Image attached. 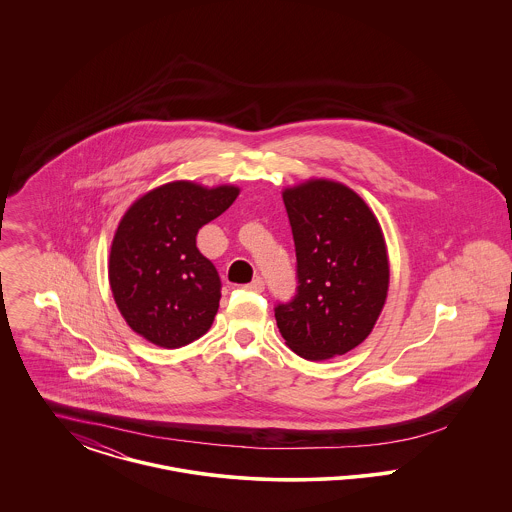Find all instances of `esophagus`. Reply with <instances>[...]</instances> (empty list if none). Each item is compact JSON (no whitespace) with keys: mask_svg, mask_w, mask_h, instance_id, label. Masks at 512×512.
I'll use <instances>...</instances> for the list:
<instances>
[{"mask_svg":"<svg viewBox=\"0 0 512 512\" xmlns=\"http://www.w3.org/2000/svg\"><path fill=\"white\" fill-rule=\"evenodd\" d=\"M245 290H249V292L261 293L263 290H265V280L257 276L253 282H249V284L245 286Z\"/></svg>","mask_w":512,"mask_h":512,"instance_id":"obj_1","label":"esophagus"}]
</instances>
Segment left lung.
Wrapping results in <instances>:
<instances>
[{"label": "left lung", "instance_id": "8db88e82", "mask_svg": "<svg viewBox=\"0 0 512 512\" xmlns=\"http://www.w3.org/2000/svg\"><path fill=\"white\" fill-rule=\"evenodd\" d=\"M297 257V293L274 307L286 345L307 361L366 340L388 297L382 228L365 201L332 180L284 190Z\"/></svg>", "mask_w": 512, "mask_h": 512}]
</instances>
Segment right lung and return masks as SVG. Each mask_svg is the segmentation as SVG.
<instances>
[{"label":"right lung","mask_w":512,"mask_h":512,"mask_svg":"<svg viewBox=\"0 0 512 512\" xmlns=\"http://www.w3.org/2000/svg\"><path fill=\"white\" fill-rule=\"evenodd\" d=\"M238 194L236 186L209 190L178 180L147 192L126 211L111 245L109 284L136 334L176 349L211 328L222 284L195 236Z\"/></svg>","instance_id":"add662e5"}]
</instances>
